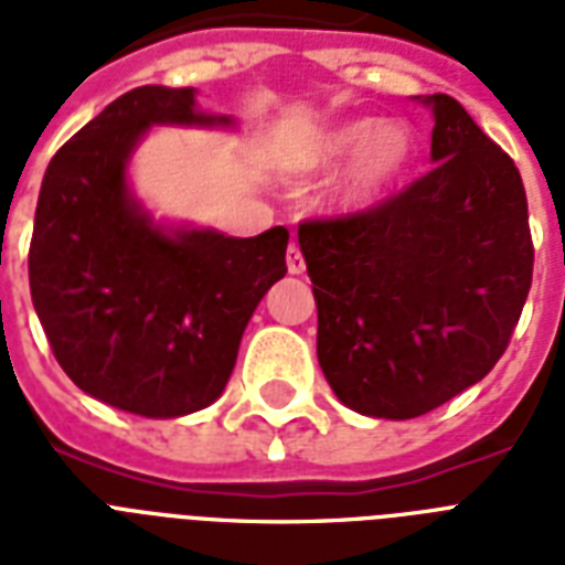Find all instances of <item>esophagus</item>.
<instances>
[{
	"mask_svg": "<svg viewBox=\"0 0 565 565\" xmlns=\"http://www.w3.org/2000/svg\"><path fill=\"white\" fill-rule=\"evenodd\" d=\"M287 273L290 275L305 273V257H301V252L296 243H290V248H287Z\"/></svg>",
	"mask_w": 565,
	"mask_h": 565,
	"instance_id": "34e87169",
	"label": "esophagus"
}]
</instances>
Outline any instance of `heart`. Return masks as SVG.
<instances>
[{
	"instance_id": "heart-1",
	"label": "heart",
	"mask_w": 565,
	"mask_h": 565,
	"mask_svg": "<svg viewBox=\"0 0 565 565\" xmlns=\"http://www.w3.org/2000/svg\"><path fill=\"white\" fill-rule=\"evenodd\" d=\"M416 154V135L402 119L377 122L372 117L349 119L326 128L299 154L305 172H331L352 161L331 193V207L343 216H366L402 184Z\"/></svg>"
}]
</instances>
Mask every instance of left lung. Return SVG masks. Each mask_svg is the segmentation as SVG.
<instances>
[{
  "instance_id": "obj_1",
  "label": "left lung",
  "mask_w": 565,
  "mask_h": 565,
  "mask_svg": "<svg viewBox=\"0 0 565 565\" xmlns=\"http://www.w3.org/2000/svg\"><path fill=\"white\" fill-rule=\"evenodd\" d=\"M430 161L377 211L299 225L313 281L317 358L345 407L413 419L499 363L525 308L534 246L516 163L446 93Z\"/></svg>"
}]
</instances>
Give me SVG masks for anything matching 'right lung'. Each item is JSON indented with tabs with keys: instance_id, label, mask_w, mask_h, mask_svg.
I'll return each instance as SVG.
<instances>
[{
	"instance_id": "right-lung-1",
	"label": "right lung",
	"mask_w": 565,
	"mask_h": 565,
	"mask_svg": "<svg viewBox=\"0 0 565 565\" xmlns=\"http://www.w3.org/2000/svg\"><path fill=\"white\" fill-rule=\"evenodd\" d=\"M195 87L146 84L66 140L43 175L31 301L57 363L93 398L175 419L222 395L248 319L287 273V228L228 237L146 211L128 163L158 126L234 131Z\"/></svg>"
}]
</instances>
